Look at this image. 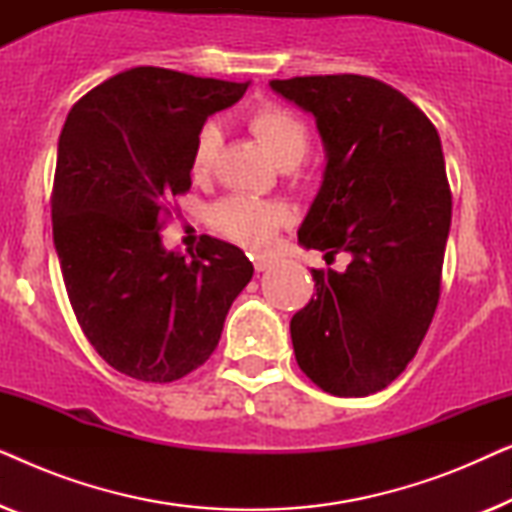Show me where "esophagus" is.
<instances>
[{
  "instance_id": "obj_1",
  "label": "esophagus",
  "mask_w": 512,
  "mask_h": 512,
  "mask_svg": "<svg viewBox=\"0 0 512 512\" xmlns=\"http://www.w3.org/2000/svg\"><path fill=\"white\" fill-rule=\"evenodd\" d=\"M272 258H263V256H256L254 258V268H256V272H265V270H270L272 268Z\"/></svg>"
}]
</instances>
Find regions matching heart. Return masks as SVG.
I'll list each match as a JSON object with an SVG mask.
<instances>
[{
  "label": "heart",
  "instance_id": "1",
  "mask_svg": "<svg viewBox=\"0 0 512 512\" xmlns=\"http://www.w3.org/2000/svg\"><path fill=\"white\" fill-rule=\"evenodd\" d=\"M247 125L251 135L270 151V156L284 170L296 167L310 151L307 123L279 104H258L247 114ZM219 151L221 128L216 123H205L191 151V174L195 179H205L212 174ZM286 221H289V209L284 205L247 198V195H233V198L216 202L212 209L214 228L249 249H268Z\"/></svg>",
  "mask_w": 512,
  "mask_h": 512
}]
</instances>
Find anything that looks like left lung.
<instances>
[{
    "instance_id": "8db88e82",
    "label": "left lung",
    "mask_w": 512,
    "mask_h": 512,
    "mask_svg": "<svg viewBox=\"0 0 512 512\" xmlns=\"http://www.w3.org/2000/svg\"><path fill=\"white\" fill-rule=\"evenodd\" d=\"M270 88L310 111L326 151L298 242L352 256L345 272L312 270L317 293L291 319L296 361L328 394H375L412 361L438 307L452 221L438 130L370 76H296Z\"/></svg>"
}]
</instances>
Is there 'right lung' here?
<instances>
[{"label": "right lung", "instance_id": "obj_1", "mask_svg": "<svg viewBox=\"0 0 512 512\" xmlns=\"http://www.w3.org/2000/svg\"><path fill=\"white\" fill-rule=\"evenodd\" d=\"M247 83L135 67L90 90L58 142L51 216L69 303L95 352L118 373L174 382L219 345L254 275L242 249L202 235L191 258L163 247L170 202L191 188L205 121Z\"/></svg>", "mask_w": 512, "mask_h": 512}]
</instances>
